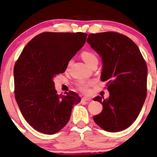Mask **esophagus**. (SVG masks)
Masks as SVG:
<instances>
[{
    "label": "esophagus",
    "instance_id": "34e87169",
    "mask_svg": "<svg viewBox=\"0 0 157 157\" xmlns=\"http://www.w3.org/2000/svg\"><path fill=\"white\" fill-rule=\"evenodd\" d=\"M82 100H84V101H91L92 99L90 98H88V97H83Z\"/></svg>",
    "mask_w": 157,
    "mask_h": 157
}]
</instances>
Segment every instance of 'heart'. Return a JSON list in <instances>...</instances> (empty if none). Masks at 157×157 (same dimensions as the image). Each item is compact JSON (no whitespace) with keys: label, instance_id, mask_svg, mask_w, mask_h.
<instances>
[{"label":"heart","instance_id":"heart-1","mask_svg":"<svg viewBox=\"0 0 157 157\" xmlns=\"http://www.w3.org/2000/svg\"><path fill=\"white\" fill-rule=\"evenodd\" d=\"M82 58L83 60L85 62L86 65L89 66L93 63L94 61L98 60V57L94 55V53L91 52L90 51H84L82 53ZM71 64V62H69L68 65ZM93 82H84V81H81L77 84V86L81 91L84 92H89V87L92 85H93Z\"/></svg>","mask_w":157,"mask_h":157}]
</instances>
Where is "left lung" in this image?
<instances>
[{"label":"left lung","mask_w":157,"mask_h":157,"mask_svg":"<svg viewBox=\"0 0 157 157\" xmlns=\"http://www.w3.org/2000/svg\"><path fill=\"white\" fill-rule=\"evenodd\" d=\"M91 47L102 57L101 80L107 81L110 96H100L103 109L93 117L94 122L108 132L128 128L136 120L147 94L148 69L138 46L130 38L116 32L91 33Z\"/></svg>","instance_id":"obj_1"}]
</instances>
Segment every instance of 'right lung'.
<instances>
[{
    "label": "right lung",
    "instance_id": "1",
    "mask_svg": "<svg viewBox=\"0 0 157 157\" xmlns=\"http://www.w3.org/2000/svg\"><path fill=\"white\" fill-rule=\"evenodd\" d=\"M86 36L81 32L42 33L28 42L15 63V99L27 122L38 132H59L68 122L73 106L81 101L72 91L57 94L53 78L65 72Z\"/></svg>",
    "mask_w": 157,
    "mask_h": 157
}]
</instances>
